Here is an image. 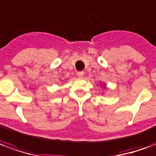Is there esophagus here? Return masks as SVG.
<instances>
[{"label":"esophagus","mask_w":156,"mask_h":156,"mask_svg":"<svg viewBox=\"0 0 156 156\" xmlns=\"http://www.w3.org/2000/svg\"><path fill=\"white\" fill-rule=\"evenodd\" d=\"M77 76H78L79 78H83V76H84V73L83 72H78L77 73Z\"/></svg>","instance_id":"esophagus-1"}]
</instances>
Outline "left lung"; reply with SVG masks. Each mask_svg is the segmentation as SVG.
Returning <instances> with one entry per match:
<instances>
[{
	"instance_id": "8db88e82",
	"label": "left lung",
	"mask_w": 156,
	"mask_h": 156,
	"mask_svg": "<svg viewBox=\"0 0 156 156\" xmlns=\"http://www.w3.org/2000/svg\"><path fill=\"white\" fill-rule=\"evenodd\" d=\"M103 85H104V86H105V84H103Z\"/></svg>"
}]
</instances>
